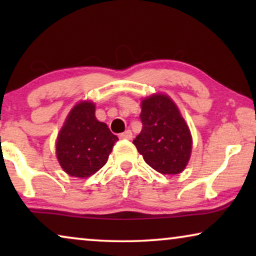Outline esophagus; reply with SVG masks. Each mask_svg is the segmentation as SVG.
I'll return each mask as SVG.
<instances>
[{"instance_id":"obj_1","label":"esophagus","mask_w":256,"mask_h":256,"mask_svg":"<svg viewBox=\"0 0 256 256\" xmlns=\"http://www.w3.org/2000/svg\"><path fill=\"white\" fill-rule=\"evenodd\" d=\"M120 138L122 140H132V134L130 130H126L124 132L120 134Z\"/></svg>"}]
</instances>
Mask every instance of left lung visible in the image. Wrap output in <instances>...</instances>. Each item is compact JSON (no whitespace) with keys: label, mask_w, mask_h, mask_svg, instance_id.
<instances>
[{"label":"left lung","mask_w":256,"mask_h":256,"mask_svg":"<svg viewBox=\"0 0 256 256\" xmlns=\"http://www.w3.org/2000/svg\"><path fill=\"white\" fill-rule=\"evenodd\" d=\"M142 130L132 141L146 163L163 174H177L190 160L192 138L176 104L154 94L141 104Z\"/></svg>","instance_id":"left-lung-1"}]
</instances>
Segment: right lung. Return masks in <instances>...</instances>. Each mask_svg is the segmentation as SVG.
<instances>
[{"mask_svg": "<svg viewBox=\"0 0 256 256\" xmlns=\"http://www.w3.org/2000/svg\"><path fill=\"white\" fill-rule=\"evenodd\" d=\"M118 136L96 120V104H76L59 132L56 152L62 170L70 176L86 178L106 164Z\"/></svg>", "mask_w": 256, "mask_h": 256, "instance_id": "1", "label": "right lung"}]
</instances>
